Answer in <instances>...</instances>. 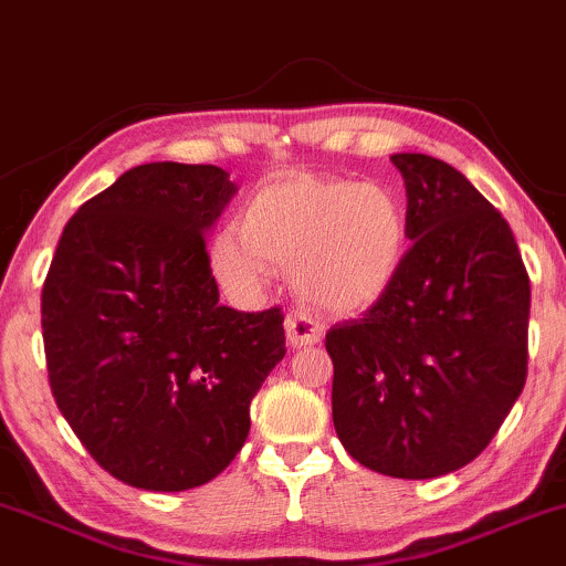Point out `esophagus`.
Wrapping results in <instances>:
<instances>
[{
  "instance_id": "34e87169",
  "label": "esophagus",
  "mask_w": 566,
  "mask_h": 566,
  "mask_svg": "<svg viewBox=\"0 0 566 566\" xmlns=\"http://www.w3.org/2000/svg\"><path fill=\"white\" fill-rule=\"evenodd\" d=\"M284 329H287V339L295 348H308V345L322 343L324 326L305 311H290L284 318Z\"/></svg>"
}]
</instances>
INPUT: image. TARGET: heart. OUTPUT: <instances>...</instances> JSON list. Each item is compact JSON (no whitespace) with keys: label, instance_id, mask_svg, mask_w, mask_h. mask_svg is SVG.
Listing matches in <instances>:
<instances>
[{"label":"heart","instance_id":"heart-1","mask_svg":"<svg viewBox=\"0 0 566 566\" xmlns=\"http://www.w3.org/2000/svg\"><path fill=\"white\" fill-rule=\"evenodd\" d=\"M408 255V218L382 184L284 176L244 202L237 229L210 244L216 276L237 292L263 287L271 265H292L305 301L369 308L387 295Z\"/></svg>","mask_w":566,"mask_h":566}]
</instances>
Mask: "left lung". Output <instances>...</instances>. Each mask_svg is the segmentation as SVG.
<instances>
[{
	"label": "left lung",
	"instance_id": "8db88e82",
	"mask_svg": "<svg viewBox=\"0 0 566 566\" xmlns=\"http://www.w3.org/2000/svg\"><path fill=\"white\" fill-rule=\"evenodd\" d=\"M408 197L403 271L326 332L332 419L366 469L432 480L485 451L527 379L530 276L506 218L464 174L392 155Z\"/></svg>",
	"mask_w": 566,
	"mask_h": 566
}]
</instances>
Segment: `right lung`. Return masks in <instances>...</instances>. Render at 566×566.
I'll use <instances>...</instances> for the list:
<instances>
[{"instance_id":"right-lung-1","label":"right lung","mask_w":566,"mask_h":566,"mask_svg":"<svg viewBox=\"0 0 566 566\" xmlns=\"http://www.w3.org/2000/svg\"><path fill=\"white\" fill-rule=\"evenodd\" d=\"M234 195L218 166H136L76 210L46 271L54 403L132 488L179 493L221 474L287 353L282 308L218 303L206 231Z\"/></svg>"}]
</instances>
